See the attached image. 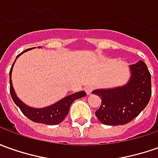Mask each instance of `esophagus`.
Listing matches in <instances>:
<instances>
[{
  "label": "esophagus",
  "mask_w": 158,
  "mask_h": 158,
  "mask_svg": "<svg viewBox=\"0 0 158 158\" xmlns=\"http://www.w3.org/2000/svg\"><path fill=\"white\" fill-rule=\"evenodd\" d=\"M94 89V87L93 85H89L85 87V91L86 93L88 94H90L92 93V91Z\"/></svg>",
  "instance_id": "1"
}]
</instances>
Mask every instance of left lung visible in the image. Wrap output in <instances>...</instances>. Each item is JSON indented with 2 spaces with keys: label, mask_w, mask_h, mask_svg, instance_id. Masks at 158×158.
Wrapping results in <instances>:
<instances>
[{
  "label": "left lung",
  "mask_w": 158,
  "mask_h": 158,
  "mask_svg": "<svg viewBox=\"0 0 158 158\" xmlns=\"http://www.w3.org/2000/svg\"><path fill=\"white\" fill-rule=\"evenodd\" d=\"M131 78L127 85L113 89L94 90L102 98L95 115L104 125H126L145 108L152 96V77L143 61L131 65Z\"/></svg>",
  "instance_id": "left-lung-1"
}]
</instances>
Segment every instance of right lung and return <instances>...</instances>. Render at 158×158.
<instances>
[{
    "instance_id": "add662e5",
    "label": "right lung",
    "mask_w": 158,
    "mask_h": 158,
    "mask_svg": "<svg viewBox=\"0 0 158 158\" xmlns=\"http://www.w3.org/2000/svg\"><path fill=\"white\" fill-rule=\"evenodd\" d=\"M28 50H31V48L27 49L25 52H27ZM23 52H21V53H23ZM21 53L19 54L17 56V57L19 55H21ZM15 62L12 65V67L10 69V72H9L11 97L13 99V101L15 102V104L19 106L20 111L22 112V114L33 122L41 123V124H44V125H51V126L59 124L64 119L65 116L68 114L69 107H70V105L72 104V102L75 100L80 99V98L83 97V96L86 95V93L84 91H81V92H78V93L70 94L67 97L64 98L63 100H61L60 102H56V104L47 106V107H44V108H42V109H36V108L29 107L27 105H25L22 102L19 101V98L17 97L16 94H15V90L13 89L12 81H11V73H12V69H13V66L15 64Z\"/></svg>"
}]
</instances>
